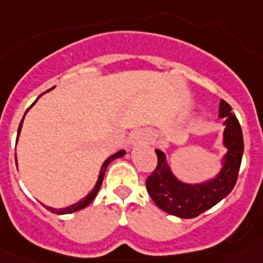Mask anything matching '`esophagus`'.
Instances as JSON below:
<instances>
[{
    "mask_svg": "<svg viewBox=\"0 0 263 263\" xmlns=\"http://www.w3.org/2000/svg\"><path fill=\"white\" fill-rule=\"evenodd\" d=\"M133 139L136 142H148L152 138H150V134L146 133L145 130H138L134 133Z\"/></svg>",
    "mask_w": 263,
    "mask_h": 263,
    "instance_id": "esophagus-1",
    "label": "esophagus"
}]
</instances>
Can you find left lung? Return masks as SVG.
<instances>
[{
  "instance_id": "1",
  "label": "left lung",
  "mask_w": 263,
  "mask_h": 263,
  "mask_svg": "<svg viewBox=\"0 0 263 263\" xmlns=\"http://www.w3.org/2000/svg\"><path fill=\"white\" fill-rule=\"evenodd\" d=\"M218 117L224 118L227 154L222 158L221 171L213 179L196 184L180 182L170 168L166 154L155 150L158 164L152 175L146 179V188L158 208L180 218H194L231 194L242 160V130L236 116L232 113L231 105L224 100L220 101Z\"/></svg>"
}]
</instances>
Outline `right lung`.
Segmentation results:
<instances>
[{
    "mask_svg": "<svg viewBox=\"0 0 263 263\" xmlns=\"http://www.w3.org/2000/svg\"><path fill=\"white\" fill-rule=\"evenodd\" d=\"M51 89H52V88H51ZM51 89H48V90H51ZM34 104H35V103H34ZM34 104H32V105H34ZM31 106H30V108H31ZM29 109H27V110H26V113H27V111H29ZM26 113H25V115H26ZM23 118H25V116H23ZM23 118H22V121H21L20 127H18L17 141H18V137H20L21 129H22ZM125 153H126V152H125V150H120V152H117V153H116V154L110 155V157H109L108 159H106L105 162H104L103 166H101V170H100V175H99V179H97L96 185H95L93 190H92V191H90L89 194H88L87 196L84 197V199H81L80 201H78V203H75V204H72V205L66 206V208H52V206H46V208H47V210L50 211V212L57 213V215H67V213L76 212V211H80V210H83V208H85V206H87V205H89V204L92 203V201H93L95 197H96V195H97V192H99V190H100V187H101V184H103V179H104V175H105L106 167L109 166V163H110V162H113V160L117 159V158L124 157ZM15 163H17V158H15Z\"/></svg>",
    "mask_w": 263,
    "mask_h": 263,
    "instance_id": "obj_1",
    "label": "right lung"
}]
</instances>
